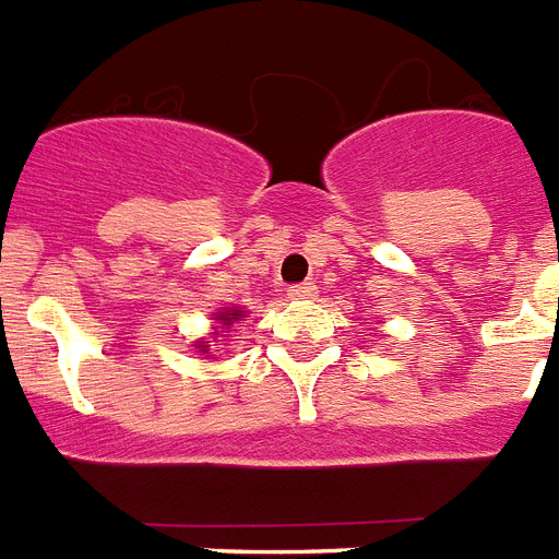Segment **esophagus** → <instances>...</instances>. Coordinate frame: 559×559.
I'll return each mask as SVG.
<instances>
[{
    "mask_svg": "<svg viewBox=\"0 0 559 559\" xmlns=\"http://www.w3.org/2000/svg\"><path fill=\"white\" fill-rule=\"evenodd\" d=\"M288 297H292V300H300V302L314 300V297H317V285L314 283L292 285V288H288Z\"/></svg>",
    "mask_w": 559,
    "mask_h": 559,
    "instance_id": "esophagus-1",
    "label": "esophagus"
}]
</instances>
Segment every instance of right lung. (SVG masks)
I'll list each match as a JSON object with an SVG mask.
<instances>
[{
    "instance_id": "add662e5",
    "label": "right lung",
    "mask_w": 559,
    "mask_h": 559,
    "mask_svg": "<svg viewBox=\"0 0 559 559\" xmlns=\"http://www.w3.org/2000/svg\"><path fill=\"white\" fill-rule=\"evenodd\" d=\"M239 317H242V311H239V308H227V311H218L216 320H222V323H225V325H230V323H236ZM195 346H199V349H202V352H210L207 349V341H199V343H195Z\"/></svg>"
}]
</instances>
